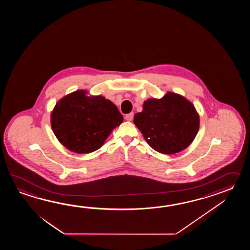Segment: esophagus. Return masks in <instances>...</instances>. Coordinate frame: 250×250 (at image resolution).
I'll return each mask as SVG.
<instances>
[{
	"label": "esophagus",
	"instance_id": "1",
	"mask_svg": "<svg viewBox=\"0 0 250 250\" xmlns=\"http://www.w3.org/2000/svg\"><path fill=\"white\" fill-rule=\"evenodd\" d=\"M133 116H134V113L130 112V113H128V114L125 116V120L127 121V122H131L133 120Z\"/></svg>",
	"mask_w": 250,
	"mask_h": 250
}]
</instances>
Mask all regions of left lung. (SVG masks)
Masks as SVG:
<instances>
[{"mask_svg":"<svg viewBox=\"0 0 250 250\" xmlns=\"http://www.w3.org/2000/svg\"><path fill=\"white\" fill-rule=\"evenodd\" d=\"M133 122L149 146L165 154L180 153L196 138L200 119L191 102L168 91L162 98L144 102L142 112Z\"/></svg>","mask_w":250,"mask_h":250,"instance_id":"obj_1","label":"left lung"}]
</instances>
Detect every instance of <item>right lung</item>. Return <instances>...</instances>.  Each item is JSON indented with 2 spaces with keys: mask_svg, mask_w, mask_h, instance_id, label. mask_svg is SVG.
Returning a JSON list of instances; mask_svg holds the SVG:
<instances>
[{
  "mask_svg": "<svg viewBox=\"0 0 250 250\" xmlns=\"http://www.w3.org/2000/svg\"><path fill=\"white\" fill-rule=\"evenodd\" d=\"M123 122L116 105L103 96L84 89L61 98L51 112V126L59 142L77 154L102 147L112 130Z\"/></svg>",
  "mask_w": 250,
  "mask_h": 250,
  "instance_id": "obj_1",
  "label": "right lung"
}]
</instances>
